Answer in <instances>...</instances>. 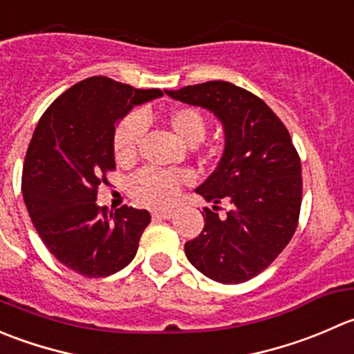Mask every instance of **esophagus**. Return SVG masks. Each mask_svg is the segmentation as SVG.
Masks as SVG:
<instances>
[{
	"label": "esophagus",
	"mask_w": 354,
	"mask_h": 354,
	"mask_svg": "<svg viewBox=\"0 0 354 354\" xmlns=\"http://www.w3.org/2000/svg\"><path fill=\"white\" fill-rule=\"evenodd\" d=\"M152 216L157 219H171L173 218V211H153Z\"/></svg>",
	"instance_id": "esophagus-1"
}]
</instances>
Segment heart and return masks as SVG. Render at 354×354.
Listing matches in <instances>:
<instances>
[{
    "instance_id": "1",
    "label": "heart",
    "mask_w": 354,
    "mask_h": 354,
    "mask_svg": "<svg viewBox=\"0 0 354 354\" xmlns=\"http://www.w3.org/2000/svg\"><path fill=\"white\" fill-rule=\"evenodd\" d=\"M167 122L174 135L187 145H195L205 135V121L197 109H174L167 115ZM145 128L147 122L140 114H131L119 122L114 133V156L119 164H129L135 160ZM185 181H187V176L181 173L147 167V169L138 171L129 180V192L136 201L143 204L162 207L176 198Z\"/></svg>"
}]
</instances>
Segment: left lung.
Returning a JSON list of instances; mask_svg holds the SVG:
<instances>
[{
  "label": "left lung",
  "instance_id": "left-lung-1",
  "mask_svg": "<svg viewBox=\"0 0 354 354\" xmlns=\"http://www.w3.org/2000/svg\"><path fill=\"white\" fill-rule=\"evenodd\" d=\"M166 95L209 111L225 133L218 167L195 188L214 205L204 209V230L185 243V254L214 282H247L268 268L297 228L303 178L289 131L261 98L232 82L209 81ZM221 200L230 209L219 216Z\"/></svg>",
  "mask_w": 354,
  "mask_h": 354
}]
</instances>
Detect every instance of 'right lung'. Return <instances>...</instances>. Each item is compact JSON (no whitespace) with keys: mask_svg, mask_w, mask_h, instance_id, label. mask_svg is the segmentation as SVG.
<instances>
[{"mask_svg":"<svg viewBox=\"0 0 354 354\" xmlns=\"http://www.w3.org/2000/svg\"><path fill=\"white\" fill-rule=\"evenodd\" d=\"M162 97L95 75L62 93L39 119L27 149L22 195L51 254L75 273L109 277L136 256L150 212L97 204V188L115 169V126L136 105Z\"/></svg>","mask_w":354,"mask_h":354,"instance_id":"right-lung-1","label":"right lung"}]
</instances>
